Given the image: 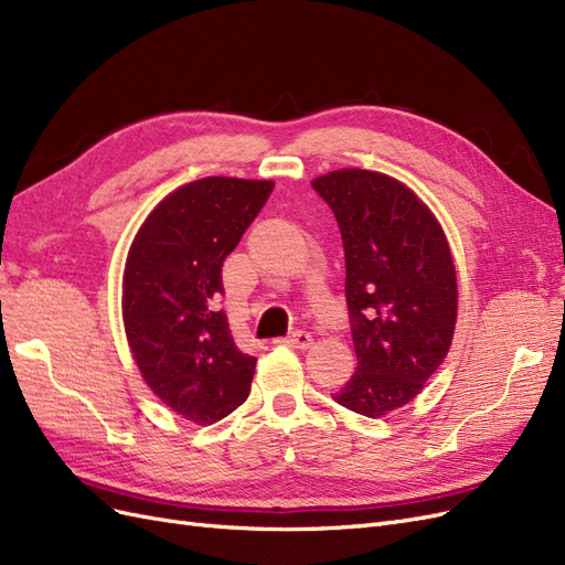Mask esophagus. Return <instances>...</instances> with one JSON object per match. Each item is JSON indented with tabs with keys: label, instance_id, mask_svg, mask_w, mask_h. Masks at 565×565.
Masks as SVG:
<instances>
[{
	"label": "esophagus",
	"instance_id": "34e87169",
	"mask_svg": "<svg viewBox=\"0 0 565 565\" xmlns=\"http://www.w3.org/2000/svg\"><path fill=\"white\" fill-rule=\"evenodd\" d=\"M280 344H285V347H292V349H301V351H306V349H309V347L313 344V337H311L309 332H295V334H289V337L280 339Z\"/></svg>",
	"mask_w": 565,
	"mask_h": 565
}]
</instances>
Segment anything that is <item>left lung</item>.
<instances>
[{"label": "left lung", "mask_w": 565, "mask_h": 565, "mask_svg": "<svg viewBox=\"0 0 565 565\" xmlns=\"http://www.w3.org/2000/svg\"><path fill=\"white\" fill-rule=\"evenodd\" d=\"M311 183L344 241L358 358L332 398L377 419L415 401L446 361L457 322L452 252L436 214L398 179L349 167Z\"/></svg>", "instance_id": "1"}]
</instances>
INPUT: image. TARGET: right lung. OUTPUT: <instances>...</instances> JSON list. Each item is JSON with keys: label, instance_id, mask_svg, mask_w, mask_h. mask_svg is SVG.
I'll return each mask as SVG.
<instances>
[{"label": "right lung", "instance_id": "add662e5", "mask_svg": "<svg viewBox=\"0 0 565 565\" xmlns=\"http://www.w3.org/2000/svg\"><path fill=\"white\" fill-rule=\"evenodd\" d=\"M273 181L204 177L162 198L136 231L122 276V320L143 382L179 417L207 426L249 396L256 358L216 311L221 266Z\"/></svg>", "mask_w": 565, "mask_h": 565}]
</instances>
